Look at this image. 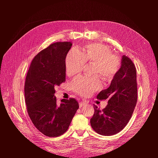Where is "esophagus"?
Returning <instances> with one entry per match:
<instances>
[{"instance_id":"esophagus-1","label":"esophagus","mask_w":158,"mask_h":158,"mask_svg":"<svg viewBox=\"0 0 158 158\" xmlns=\"http://www.w3.org/2000/svg\"><path fill=\"white\" fill-rule=\"evenodd\" d=\"M86 104H87V103H86V102H85V101L80 102L79 103V106H80V107H82V106H85V105H86Z\"/></svg>"}]
</instances>
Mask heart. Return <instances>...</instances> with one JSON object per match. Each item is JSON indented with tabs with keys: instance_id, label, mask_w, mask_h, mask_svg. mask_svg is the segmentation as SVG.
<instances>
[{
	"instance_id": "b5f03b06",
	"label": "heart",
	"mask_w": 158,
	"mask_h": 158,
	"mask_svg": "<svg viewBox=\"0 0 158 158\" xmlns=\"http://www.w3.org/2000/svg\"><path fill=\"white\" fill-rule=\"evenodd\" d=\"M85 63H94V76H79L71 84L74 92L84 97H88L102 88L99 76L106 82L111 81L121 68V60L113 54L109 47L100 44L87 45L82 52L76 48L69 51L65 59L66 73L69 76L79 74Z\"/></svg>"
}]
</instances>
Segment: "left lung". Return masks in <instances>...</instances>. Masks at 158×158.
Instances as JSON below:
<instances>
[{
	"label": "left lung",
	"mask_w": 158,
	"mask_h": 158,
	"mask_svg": "<svg viewBox=\"0 0 158 158\" xmlns=\"http://www.w3.org/2000/svg\"><path fill=\"white\" fill-rule=\"evenodd\" d=\"M99 100L108 99L106 108L94 106L91 126L99 135L111 136L121 131L127 125L135 109L138 95L136 70L132 60L122 57L121 66L110 86L98 95Z\"/></svg>",
	"instance_id": "obj_1"
}]
</instances>
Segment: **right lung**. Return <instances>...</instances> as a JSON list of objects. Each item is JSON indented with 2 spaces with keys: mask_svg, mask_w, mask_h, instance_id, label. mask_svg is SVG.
<instances>
[{
  "mask_svg": "<svg viewBox=\"0 0 158 158\" xmlns=\"http://www.w3.org/2000/svg\"><path fill=\"white\" fill-rule=\"evenodd\" d=\"M71 42H56L40 51L32 60L24 85L28 115L38 131L49 137H57L68 130L79 108L74 98L58 105L56 85L65 82V59Z\"/></svg>",
  "mask_w": 158,
  "mask_h": 158,
  "instance_id": "1",
  "label": "right lung"
}]
</instances>
